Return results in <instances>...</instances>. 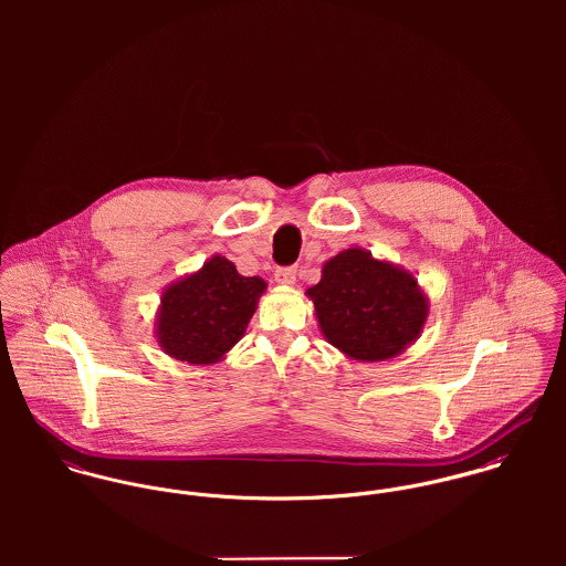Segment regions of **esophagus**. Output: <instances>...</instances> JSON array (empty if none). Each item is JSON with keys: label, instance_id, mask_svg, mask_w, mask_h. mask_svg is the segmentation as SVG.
Listing matches in <instances>:
<instances>
[{"label": "esophagus", "instance_id": "1", "mask_svg": "<svg viewBox=\"0 0 566 566\" xmlns=\"http://www.w3.org/2000/svg\"><path fill=\"white\" fill-rule=\"evenodd\" d=\"M274 281H276L279 285H285V287L294 285V283H296V268H279V270L274 272Z\"/></svg>", "mask_w": 566, "mask_h": 566}]
</instances>
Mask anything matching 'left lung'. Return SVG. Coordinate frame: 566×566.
Segmentation results:
<instances>
[{"mask_svg":"<svg viewBox=\"0 0 566 566\" xmlns=\"http://www.w3.org/2000/svg\"><path fill=\"white\" fill-rule=\"evenodd\" d=\"M305 294L324 339L357 361L401 355L429 318V298L418 279L359 245L324 261L321 283Z\"/></svg>","mask_w":566,"mask_h":566,"instance_id":"obj_1","label":"left lung"}]
</instances>
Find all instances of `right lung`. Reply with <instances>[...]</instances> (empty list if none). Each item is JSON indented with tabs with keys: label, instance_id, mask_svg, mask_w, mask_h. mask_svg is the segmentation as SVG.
<instances>
[{
	"label": "right lung",
	"instance_id": "right-lung-1",
	"mask_svg": "<svg viewBox=\"0 0 566 566\" xmlns=\"http://www.w3.org/2000/svg\"><path fill=\"white\" fill-rule=\"evenodd\" d=\"M265 287L261 276H242L233 261L213 254L163 290L155 321L163 353L193 366L222 361L242 339Z\"/></svg>",
	"mask_w": 566,
	"mask_h": 566
}]
</instances>
